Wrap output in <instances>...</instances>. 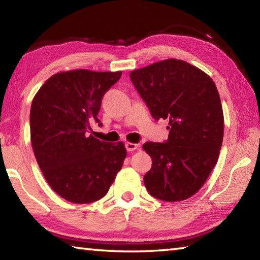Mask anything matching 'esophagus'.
<instances>
[{
    "label": "esophagus",
    "mask_w": 260,
    "mask_h": 260,
    "mask_svg": "<svg viewBox=\"0 0 260 260\" xmlns=\"http://www.w3.org/2000/svg\"><path fill=\"white\" fill-rule=\"evenodd\" d=\"M125 147H126L127 151H134V150H136V149H138V144L132 143V142H126Z\"/></svg>",
    "instance_id": "34e87169"
}]
</instances>
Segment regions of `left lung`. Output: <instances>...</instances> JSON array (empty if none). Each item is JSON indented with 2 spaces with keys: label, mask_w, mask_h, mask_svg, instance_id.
Listing matches in <instances>:
<instances>
[{
  "label": "left lung",
  "mask_w": 260,
  "mask_h": 260,
  "mask_svg": "<svg viewBox=\"0 0 260 260\" xmlns=\"http://www.w3.org/2000/svg\"><path fill=\"white\" fill-rule=\"evenodd\" d=\"M131 80L151 116L167 119L165 143L142 146L152 159L144 175L151 196L184 201L200 190L218 161L223 138V112L214 82L181 59H164L134 70Z\"/></svg>",
  "instance_id": "obj_1"
}]
</instances>
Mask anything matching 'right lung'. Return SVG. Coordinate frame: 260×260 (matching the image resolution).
<instances>
[{
  "mask_svg": "<svg viewBox=\"0 0 260 260\" xmlns=\"http://www.w3.org/2000/svg\"><path fill=\"white\" fill-rule=\"evenodd\" d=\"M120 77V71L59 72L32 101L34 156L49 186L72 203H91L107 195L127 156L122 142H104L88 132L91 122H100L103 96Z\"/></svg>",
  "mask_w": 260,
  "mask_h": 260,
  "instance_id": "1",
  "label": "right lung"
}]
</instances>
